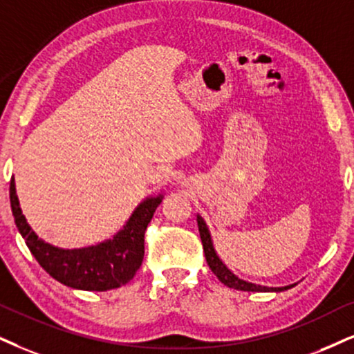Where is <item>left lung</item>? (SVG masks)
<instances>
[{"mask_svg": "<svg viewBox=\"0 0 354 354\" xmlns=\"http://www.w3.org/2000/svg\"><path fill=\"white\" fill-rule=\"evenodd\" d=\"M198 227H199L201 241H203V247H204L205 261H207V265L210 270H212L214 274L218 277V281H221L222 284H225L227 288H234L236 290H248V292H281V290H286L294 286L292 284V286H286V288H266V286L247 283V281L236 277L229 268L223 265L221 258L217 257L216 250H214L212 240H210L207 225H205V222L203 221V217L201 216H198Z\"/></svg>", "mask_w": 354, "mask_h": 354, "instance_id": "left-lung-1", "label": "left lung"}]
</instances>
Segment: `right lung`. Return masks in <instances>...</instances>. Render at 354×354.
I'll list each match as a JSON object with an SVG mask.
<instances>
[{
	"mask_svg": "<svg viewBox=\"0 0 354 354\" xmlns=\"http://www.w3.org/2000/svg\"><path fill=\"white\" fill-rule=\"evenodd\" d=\"M163 196L145 199L113 240L96 247L62 250L40 240L22 216L11 178L10 201L17 230L40 266L58 283L82 290H109L127 284L144 261L145 230Z\"/></svg>",
	"mask_w": 354,
	"mask_h": 354,
	"instance_id": "right-lung-1",
	"label": "right lung"
}]
</instances>
